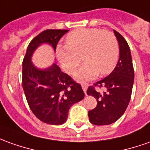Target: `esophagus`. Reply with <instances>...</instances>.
Listing matches in <instances>:
<instances>
[{"instance_id":"obj_1","label":"esophagus","mask_w":150,"mask_h":150,"mask_svg":"<svg viewBox=\"0 0 150 150\" xmlns=\"http://www.w3.org/2000/svg\"><path fill=\"white\" fill-rule=\"evenodd\" d=\"M81 87H82V90L84 91L85 94H86V90H87V84L82 83V84H81Z\"/></svg>"}]
</instances>
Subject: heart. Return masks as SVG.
I'll return each instance as SVG.
<instances>
[{
    "label": "heart",
    "mask_w": 150,
    "mask_h": 150,
    "mask_svg": "<svg viewBox=\"0 0 150 150\" xmlns=\"http://www.w3.org/2000/svg\"><path fill=\"white\" fill-rule=\"evenodd\" d=\"M85 64L77 71L78 80H89L98 75L111 73L119 58V45L112 32L100 28H78L66 37V45L57 48L62 67L73 74L81 61Z\"/></svg>",
    "instance_id": "obj_1"
}]
</instances>
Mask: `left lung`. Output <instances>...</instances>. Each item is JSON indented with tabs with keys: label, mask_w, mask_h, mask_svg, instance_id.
Masks as SVG:
<instances>
[{
	"label": "left lung",
	"mask_w": 150,
	"mask_h": 150,
	"mask_svg": "<svg viewBox=\"0 0 150 150\" xmlns=\"http://www.w3.org/2000/svg\"><path fill=\"white\" fill-rule=\"evenodd\" d=\"M119 44V59L112 73L90 86L87 95L97 100V105L88 112L89 121L94 125L112 124L117 121L128 106L134 82V69L128 44L119 33L113 30ZM104 88L103 93L95 87Z\"/></svg>",
	"instance_id": "1"
}]
</instances>
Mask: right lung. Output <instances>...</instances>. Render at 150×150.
<instances>
[{
    "instance_id": "obj_1",
    "label": "right lung",
    "mask_w": 150,
    "mask_h": 150,
    "mask_svg": "<svg viewBox=\"0 0 150 150\" xmlns=\"http://www.w3.org/2000/svg\"><path fill=\"white\" fill-rule=\"evenodd\" d=\"M69 30L47 29L31 41L23 60L22 85L26 100L33 114L45 123H64L70 107L81 101L85 94L81 85L57 64L38 69L31 62L34 50L42 43H48L55 50L60 38Z\"/></svg>"
}]
</instances>
